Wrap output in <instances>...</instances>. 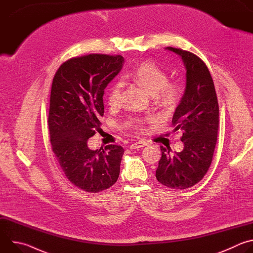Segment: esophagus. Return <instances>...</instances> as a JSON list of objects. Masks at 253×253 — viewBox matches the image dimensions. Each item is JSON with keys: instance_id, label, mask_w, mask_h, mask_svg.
Segmentation results:
<instances>
[{"instance_id": "esophagus-1", "label": "esophagus", "mask_w": 253, "mask_h": 253, "mask_svg": "<svg viewBox=\"0 0 253 253\" xmlns=\"http://www.w3.org/2000/svg\"><path fill=\"white\" fill-rule=\"evenodd\" d=\"M146 145H147V144H146L145 142L138 141V142H136V143L131 144L129 148H130L131 150H133V149H140V148H142V147H144V146H146Z\"/></svg>"}]
</instances>
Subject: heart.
Listing matches in <instances>:
<instances>
[{"mask_svg": "<svg viewBox=\"0 0 253 253\" xmlns=\"http://www.w3.org/2000/svg\"><path fill=\"white\" fill-rule=\"evenodd\" d=\"M129 78L139 84L150 94L160 106L172 109L176 107L182 95V88L178 83L167 82L168 74L153 62H143L135 67L129 74ZM122 84L115 83L108 94V102L111 106L118 105L121 97ZM146 121H151L148 119ZM134 127L143 129V121H134Z\"/></svg>", "mask_w": 253, "mask_h": 253, "instance_id": "obj_1", "label": "heart"}]
</instances>
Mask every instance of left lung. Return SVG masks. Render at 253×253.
I'll list each match as a JSON object with an SVG mask.
<instances>
[{
	"label": "left lung",
	"mask_w": 253,
	"mask_h": 253,
	"mask_svg": "<svg viewBox=\"0 0 253 253\" xmlns=\"http://www.w3.org/2000/svg\"><path fill=\"white\" fill-rule=\"evenodd\" d=\"M181 57L186 69V87L172 118L175 131L183 132L181 152L170 153L160 146L162 156L156 170L158 181L172 189L189 188L208 171L219 125V107L214 83L205 63L191 52L167 47Z\"/></svg>",
	"instance_id": "8db88e82"
}]
</instances>
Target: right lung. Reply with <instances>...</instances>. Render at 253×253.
<instances>
[{
  "instance_id": "1",
  "label": "right lung",
  "mask_w": 253,
  "mask_h": 253,
  "mask_svg": "<svg viewBox=\"0 0 253 253\" xmlns=\"http://www.w3.org/2000/svg\"><path fill=\"white\" fill-rule=\"evenodd\" d=\"M120 55L90 54L63 63L53 79L48 125L52 150L69 181L96 193L119 177L124 149L119 145L91 150L88 139L100 129L104 90L121 71Z\"/></svg>"
}]
</instances>
